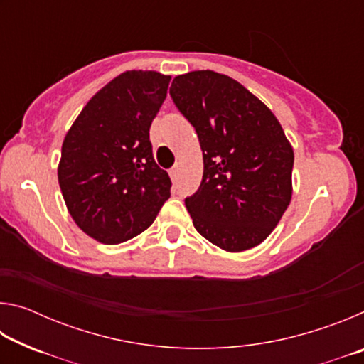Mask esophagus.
<instances>
[{"mask_svg":"<svg viewBox=\"0 0 364 364\" xmlns=\"http://www.w3.org/2000/svg\"><path fill=\"white\" fill-rule=\"evenodd\" d=\"M180 173H181L180 167H173V168H171V170H170V178H171V181L176 183L178 180H180Z\"/></svg>","mask_w":364,"mask_h":364,"instance_id":"esophagus-1","label":"esophagus"}]
</instances>
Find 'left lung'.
Instances as JSON below:
<instances>
[{
	"instance_id": "8db88e82",
	"label": "left lung",
	"mask_w": 364,
	"mask_h": 364,
	"mask_svg": "<svg viewBox=\"0 0 364 364\" xmlns=\"http://www.w3.org/2000/svg\"><path fill=\"white\" fill-rule=\"evenodd\" d=\"M170 95L196 128L204 173L184 200L194 228L226 252L262 244L291 204L294 149L279 120L236 80L178 75Z\"/></svg>"
}]
</instances>
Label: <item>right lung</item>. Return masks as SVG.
Here are the masks:
<instances>
[{"label": "right lung", "instance_id": "add662e5", "mask_svg": "<svg viewBox=\"0 0 364 364\" xmlns=\"http://www.w3.org/2000/svg\"><path fill=\"white\" fill-rule=\"evenodd\" d=\"M170 80L154 70L120 73L86 102L65 134L59 186L73 221L97 242L138 236L170 197V176L149 141Z\"/></svg>", "mask_w": 364, "mask_h": 364}]
</instances>
